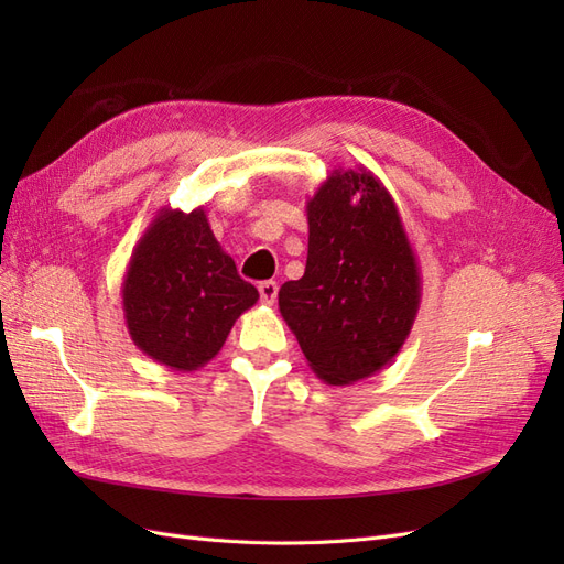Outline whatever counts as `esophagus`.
Segmentation results:
<instances>
[{
  "label": "esophagus",
  "instance_id": "34e87169",
  "mask_svg": "<svg viewBox=\"0 0 564 564\" xmlns=\"http://www.w3.org/2000/svg\"><path fill=\"white\" fill-rule=\"evenodd\" d=\"M259 294H261V301L265 305H272V303H275V299H278V282H272V280L261 282L259 284Z\"/></svg>",
  "mask_w": 564,
  "mask_h": 564
}]
</instances>
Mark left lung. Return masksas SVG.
<instances>
[{"label":"left lung","mask_w":564,"mask_h":564,"mask_svg":"<svg viewBox=\"0 0 564 564\" xmlns=\"http://www.w3.org/2000/svg\"><path fill=\"white\" fill-rule=\"evenodd\" d=\"M308 261L278 301L311 369L352 386L392 362L421 305L419 263L386 185L367 169H334L305 204Z\"/></svg>","instance_id":"obj_1"}]
</instances>
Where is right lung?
<instances>
[{
	"label": "right lung",
	"instance_id": "add662e5",
	"mask_svg": "<svg viewBox=\"0 0 564 564\" xmlns=\"http://www.w3.org/2000/svg\"><path fill=\"white\" fill-rule=\"evenodd\" d=\"M259 301L220 249L204 207H162L133 247L122 311L129 336L152 360L195 371L224 348L235 319Z\"/></svg>",
	"mask_w": 564,
	"mask_h": 564
}]
</instances>
